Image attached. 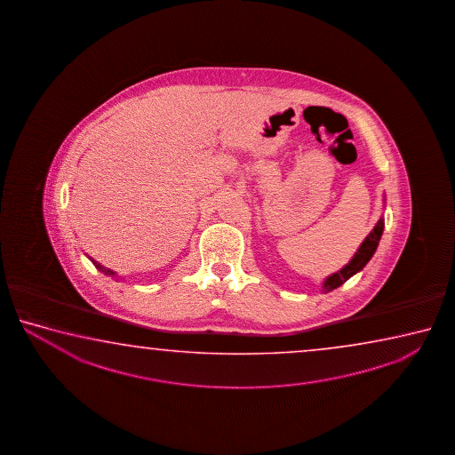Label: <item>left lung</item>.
Here are the masks:
<instances>
[{"label": "left lung", "mask_w": 455, "mask_h": 455, "mask_svg": "<svg viewBox=\"0 0 455 455\" xmlns=\"http://www.w3.org/2000/svg\"><path fill=\"white\" fill-rule=\"evenodd\" d=\"M382 232H384V218L379 220L378 224L374 226V229L370 232V235L363 240L362 245L358 248V251L354 254L350 262L346 264L342 269L331 274L330 277L324 278L322 293H330L332 290H336L338 286L346 283L348 278L355 275L356 272H360L368 264L374 251L378 250L379 240L382 237Z\"/></svg>", "instance_id": "obj_1"}]
</instances>
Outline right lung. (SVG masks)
Wrapping results in <instances>:
<instances>
[{"label":"right lung","mask_w":455,"mask_h":455,"mask_svg":"<svg viewBox=\"0 0 455 455\" xmlns=\"http://www.w3.org/2000/svg\"><path fill=\"white\" fill-rule=\"evenodd\" d=\"M89 259H91V261L93 262V266H95V267H97V269L100 270V272H103V274H105V275H111V277H117V275H116V272H113V270H111V269H107V267H105V266H101L100 262L95 261V259H92V258H89Z\"/></svg>","instance_id":"right-lung-1"}]
</instances>
